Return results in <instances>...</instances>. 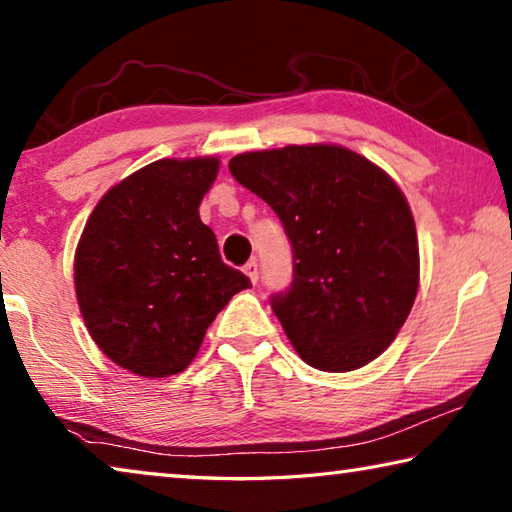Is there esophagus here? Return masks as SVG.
<instances>
[{
	"label": "esophagus",
	"mask_w": 512,
	"mask_h": 512,
	"mask_svg": "<svg viewBox=\"0 0 512 512\" xmlns=\"http://www.w3.org/2000/svg\"><path fill=\"white\" fill-rule=\"evenodd\" d=\"M244 271H246V275L250 277V282L257 284V280H259V266H257L255 259H250V262L244 266Z\"/></svg>",
	"instance_id": "esophagus-1"
}]
</instances>
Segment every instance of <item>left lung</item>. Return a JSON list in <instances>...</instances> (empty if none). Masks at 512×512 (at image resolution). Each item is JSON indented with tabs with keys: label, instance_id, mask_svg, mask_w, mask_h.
I'll return each instance as SVG.
<instances>
[{
	"label": "left lung",
	"instance_id": "left-lung-1",
	"mask_svg": "<svg viewBox=\"0 0 512 512\" xmlns=\"http://www.w3.org/2000/svg\"><path fill=\"white\" fill-rule=\"evenodd\" d=\"M239 185L273 207L293 248V282L271 305L302 361L348 372L400 332L420 284L418 235L402 189L336 144L230 160Z\"/></svg>",
	"mask_w": 512,
	"mask_h": 512
}]
</instances>
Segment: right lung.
I'll list each match as a JSON object with an SVG mask.
<instances>
[{"label":"right lung","mask_w":512,"mask_h":512,"mask_svg":"<svg viewBox=\"0 0 512 512\" xmlns=\"http://www.w3.org/2000/svg\"><path fill=\"white\" fill-rule=\"evenodd\" d=\"M219 160H158L94 207L74 255V287L90 336L140 377L183 372L207 327L248 277L221 262L198 214Z\"/></svg>","instance_id":"1"}]
</instances>
